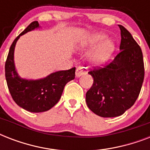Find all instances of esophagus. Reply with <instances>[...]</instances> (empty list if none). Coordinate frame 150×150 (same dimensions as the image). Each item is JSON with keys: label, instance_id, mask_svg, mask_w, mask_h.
Segmentation results:
<instances>
[{"label": "esophagus", "instance_id": "esophagus-1", "mask_svg": "<svg viewBox=\"0 0 150 150\" xmlns=\"http://www.w3.org/2000/svg\"><path fill=\"white\" fill-rule=\"evenodd\" d=\"M86 73V71L82 68H78L76 69V71H75V77L76 78H79L81 77L82 75H83Z\"/></svg>", "mask_w": 150, "mask_h": 150}]
</instances>
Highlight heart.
Instances as JSON below:
<instances>
[{"instance_id":"obj_1","label":"heart","mask_w":150,"mask_h":150,"mask_svg":"<svg viewBox=\"0 0 150 150\" xmlns=\"http://www.w3.org/2000/svg\"><path fill=\"white\" fill-rule=\"evenodd\" d=\"M107 34L103 33H92L87 35L79 47L82 50H89L99 45L89 54L88 57L89 65L91 67H100L104 64L113 54L115 49V44L110 39H107Z\"/></svg>"}]
</instances>
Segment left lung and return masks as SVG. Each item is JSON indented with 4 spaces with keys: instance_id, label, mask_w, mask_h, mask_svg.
Returning <instances> with one entry per match:
<instances>
[{
    "instance_id": "8db88e82",
    "label": "left lung",
    "mask_w": 150,
    "mask_h": 150,
    "mask_svg": "<svg viewBox=\"0 0 150 150\" xmlns=\"http://www.w3.org/2000/svg\"><path fill=\"white\" fill-rule=\"evenodd\" d=\"M121 29L120 52L111 63L89 74L93 84L86 95L87 106L102 117L121 116L133 106L144 79L141 48L124 26Z\"/></svg>"
}]
</instances>
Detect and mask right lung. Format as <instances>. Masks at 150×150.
Listing matches in <instances>:
<instances>
[{
  "mask_svg": "<svg viewBox=\"0 0 150 150\" xmlns=\"http://www.w3.org/2000/svg\"><path fill=\"white\" fill-rule=\"evenodd\" d=\"M40 28L38 22H32L15 39L11 46L5 63V78L11 97L20 107L33 113L51 109L61 99L65 85L74 79L75 75V68L55 71L38 79H25L18 75L14 61L16 43L20 36Z\"/></svg>",
  "mask_w": 150,
  "mask_h": 150,
  "instance_id": "right-lung-1",
  "label": "right lung"
}]
</instances>
